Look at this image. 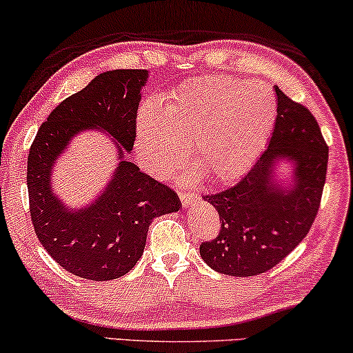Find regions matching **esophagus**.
I'll use <instances>...</instances> for the list:
<instances>
[{
  "mask_svg": "<svg viewBox=\"0 0 353 353\" xmlns=\"http://www.w3.org/2000/svg\"><path fill=\"white\" fill-rule=\"evenodd\" d=\"M178 196H180L181 204L185 205V208H190L191 204H194L196 201H198V194H194L193 191H188V190L178 191Z\"/></svg>",
  "mask_w": 353,
  "mask_h": 353,
  "instance_id": "34e87169",
  "label": "esophagus"
}]
</instances>
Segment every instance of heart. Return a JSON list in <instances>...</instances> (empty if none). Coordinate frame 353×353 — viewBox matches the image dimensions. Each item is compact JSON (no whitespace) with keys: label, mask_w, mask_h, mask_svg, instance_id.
<instances>
[{"label":"heart","mask_w":353,"mask_h":353,"mask_svg":"<svg viewBox=\"0 0 353 353\" xmlns=\"http://www.w3.org/2000/svg\"><path fill=\"white\" fill-rule=\"evenodd\" d=\"M276 118V97L254 81H188L160 100L159 113L149 105L141 110L137 155L149 172L165 175L185 163V148L191 145L208 180H233L258 159Z\"/></svg>","instance_id":"heart-1"}]
</instances>
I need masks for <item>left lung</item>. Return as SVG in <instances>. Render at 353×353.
Returning a JSON list of instances; mask_svg holds the SVG:
<instances>
[{
  "label": "left lung",
  "mask_w": 353,
  "mask_h": 353,
  "mask_svg": "<svg viewBox=\"0 0 353 353\" xmlns=\"http://www.w3.org/2000/svg\"><path fill=\"white\" fill-rule=\"evenodd\" d=\"M277 118L268 149L235 185L205 194L217 209L221 230L203 241L208 266L235 277L272 269L308 235L318 216L327 172V144L311 112L276 87ZM281 157L296 163L294 186L285 192L272 183Z\"/></svg>",
  "instance_id": "1"
}]
</instances>
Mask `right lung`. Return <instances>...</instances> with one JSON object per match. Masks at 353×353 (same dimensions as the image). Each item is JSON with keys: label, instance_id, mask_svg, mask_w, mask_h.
I'll return each mask as SVG.
<instances>
[{"label": "right lung", "instance_id": "right-lung-1", "mask_svg": "<svg viewBox=\"0 0 353 353\" xmlns=\"http://www.w3.org/2000/svg\"><path fill=\"white\" fill-rule=\"evenodd\" d=\"M145 79L144 70L97 76L50 113L30 145L27 190L35 235L59 266L87 281L130 272L144 253L152 219L180 209L175 191L141 172L123 149L117 173L95 204L71 212L52 193V165L76 132L100 128L130 152Z\"/></svg>", "mask_w": 353, "mask_h": 353}]
</instances>
